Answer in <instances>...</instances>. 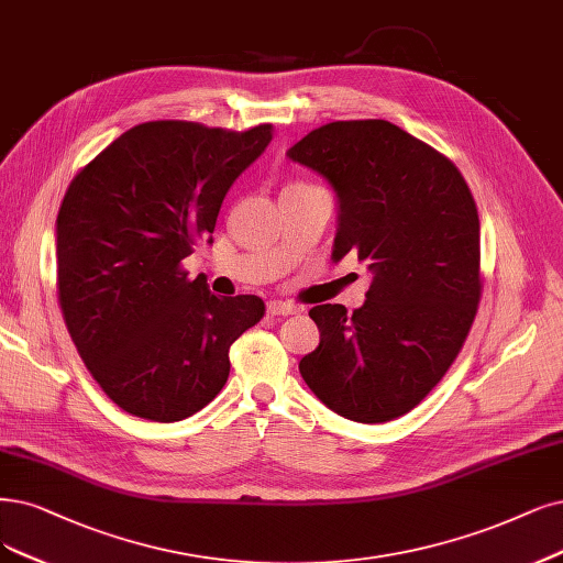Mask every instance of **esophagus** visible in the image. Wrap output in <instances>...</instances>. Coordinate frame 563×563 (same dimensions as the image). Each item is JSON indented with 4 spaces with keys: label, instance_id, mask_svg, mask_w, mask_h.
<instances>
[{
    "label": "esophagus",
    "instance_id": "obj_1",
    "mask_svg": "<svg viewBox=\"0 0 563 563\" xmlns=\"http://www.w3.org/2000/svg\"><path fill=\"white\" fill-rule=\"evenodd\" d=\"M266 313L268 316H297L299 308L295 303H289V301H268Z\"/></svg>",
    "mask_w": 563,
    "mask_h": 563
}]
</instances>
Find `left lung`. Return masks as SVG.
Listing matches in <instances>:
<instances>
[{
  "instance_id": "obj_1",
  "label": "left lung",
  "mask_w": 563,
  "mask_h": 563,
  "mask_svg": "<svg viewBox=\"0 0 563 563\" xmlns=\"http://www.w3.org/2000/svg\"><path fill=\"white\" fill-rule=\"evenodd\" d=\"M341 203L334 257L355 253L366 303L310 308L320 345L306 385L341 418L389 422L418 406L460 355L483 295L481 220L460 169L387 120H336L287 151Z\"/></svg>"
}]
</instances>
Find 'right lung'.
Listing matches in <instances>:
<instances>
[{"instance_id": "add662e5", "label": "right lung", "mask_w": 563, "mask_h": 563, "mask_svg": "<svg viewBox=\"0 0 563 563\" xmlns=\"http://www.w3.org/2000/svg\"><path fill=\"white\" fill-rule=\"evenodd\" d=\"M274 136L143 122L74 176L57 213V299L92 378L124 412L178 422L229 378V347L264 318L180 262L211 241L222 199Z\"/></svg>"}]
</instances>
